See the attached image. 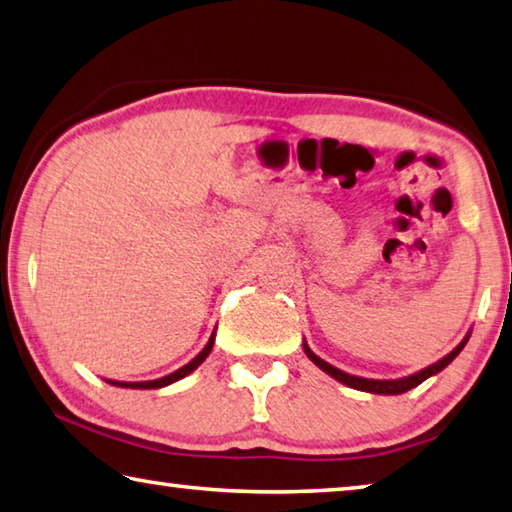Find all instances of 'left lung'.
Instances as JSON below:
<instances>
[{
    "instance_id": "left-lung-1",
    "label": "left lung",
    "mask_w": 512,
    "mask_h": 512,
    "mask_svg": "<svg viewBox=\"0 0 512 512\" xmlns=\"http://www.w3.org/2000/svg\"><path fill=\"white\" fill-rule=\"evenodd\" d=\"M470 340V331L466 333V338H463L457 347H454L448 356H443L441 360H436V362H432L430 367H425V369H421V371H416V374H410V376H405V378H396V380H376V378H362V376H353V374H347V371H342V369H338V367H333V365H329L327 360H322L320 356H315V353L309 349V345H306V340H304V353L306 356H309V360L313 362V365H318L324 374H329L331 378H336L338 383H342V385H347V387H353V389H358V392H369V394H385V396H396V394H405V392H410V389H414L416 385H421L423 380H427L430 376H434V374H439V371H443L445 367L450 365V362L459 356L461 353V349L466 347V342Z\"/></svg>"
}]
</instances>
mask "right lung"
Masks as SVG:
<instances>
[{
	"instance_id": "1",
	"label": "right lung",
	"mask_w": 512,
	"mask_h": 512,
	"mask_svg": "<svg viewBox=\"0 0 512 512\" xmlns=\"http://www.w3.org/2000/svg\"><path fill=\"white\" fill-rule=\"evenodd\" d=\"M215 331H217V327H215ZM215 331H212V336H210V340H208V345L203 347L197 356H194L188 365H183L181 369H176V371H172V374H167V376H163V378H156V380H138V383H127V380H107L109 385H116V387H127V389H161V387H167V385H172V383H176V380H181V378H185L188 374H192L194 369H197L203 360L208 358V353L212 351V345H215Z\"/></svg>"
}]
</instances>
